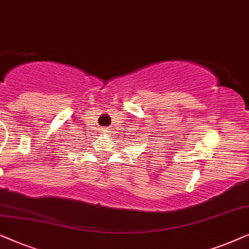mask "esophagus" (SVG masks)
<instances>
[{
	"label": "esophagus",
	"mask_w": 249,
	"mask_h": 249,
	"mask_svg": "<svg viewBox=\"0 0 249 249\" xmlns=\"http://www.w3.org/2000/svg\"><path fill=\"white\" fill-rule=\"evenodd\" d=\"M105 129H106V128H103V131H105Z\"/></svg>",
	"instance_id": "esophagus-1"
}]
</instances>
